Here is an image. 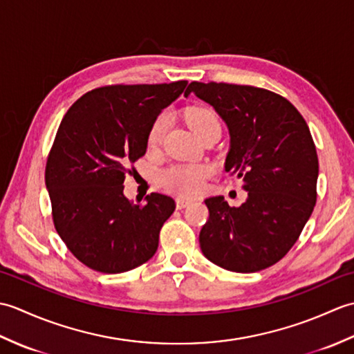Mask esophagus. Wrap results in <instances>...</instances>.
I'll return each mask as SVG.
<instances>
[{"label":"esophagus","instance_id":"1","mask_svg":"<svg viewBox=\"0 0 354 354\" xmlns=\"http://www.w3.org/2000/svg\"><path fill=\"white\" fill-rule=\"evenodd\" d=\"M190 199H185V198H176V208L178 209H183V208H185L187 205L190 204Z\"/></svg>","mask_w":354,"mask_h":354}]
</instances>
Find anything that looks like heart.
Returning <instances> with one entry per match:
<instances>
[{"label":"heart","instance_id":"1","mask_svg":"<svg viewBox=\"0 0 354 354\" xmlns=\"http://www.w3.org/2000/svg\"><path fill=\"white\" fill-rule=\"evenodd\" d=\"M185 120L189 123L193 133L199 138L202 133L221 127V122L214 112L205 106H194L187 111ZM169 127V117L165 112L158 115L147 133V142L150 147H156L162 142L165 131ZM209 175V169L207 165H173L169 170L162 173V184L169 190L176 192L185 196L198 193L201 190L204 179Z\"/></svg>","mask_w":354,"mask_h":354}]
</instances>
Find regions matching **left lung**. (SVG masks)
<instances>
[{
	"label": "left lung",
	"instance_id": "1",
	"mask_svg": "<svg viewBox=\"0 0 354 354\" xmlns=\"http://www.w3.org/2000/svg\"><path fill=\"white\" fill-rule=\"evenodd\" d=\"M230 133L225 171L245 183L248 198L230 207L223 196L205 199L202 254L232 272H257L289 252L317 202L318 155L306 120L293 104L268 89L192 82Z\"/></svg>",
	"mask_w": 354,
	"mask_h": 354
}]
</instances>
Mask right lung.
<instances>
[{
  "label": "right lung",
  "mask_w": 354,
  "mask_h": 354,
  "mask_svg": "<svg viewBox=\"0 0 354 354\" xmlns=\"http://www.w3.org/2000/svg\"><path fill=\"white\" fill-rule=\"evenodd\" d=\"M187 80L114 85L89 91L62 118L45 167L53 222L74 257L97 272L120 274L153 257L175 201L160 193L124 196L127 165L146 153L147 133Z\"/></svg>",
  "instance_id": "add662e5"
}]
</instances>
